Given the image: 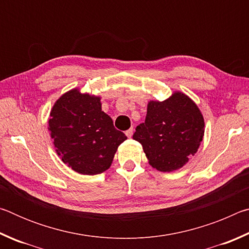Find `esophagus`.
<instances>
[{
  "mask_svg": "<svg viewBox=\"0 0 249 249\" xmlns=\"http://www.w3.org/2000/svg\"><path fill=\"white\" fill-rule=\"evenodd\" d=\"M125 134H126V136H127L128 138L132 137L133 136V128H129V129L126 130Z\"/></svg>",
  "mask_w": 249,
  "mask_h": 249,
  "instance_id": "obj_1",
  "label": "esophagus"
}]
</instances>
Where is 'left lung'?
I'll return each instance as SVG.
<instances>
[{
	"label": "left lung",
	"instance_id": "8db88e82",
	"mask_svg": "<svg viewBox=\"0 0 249 249\" xmlns=\"http://www.w3.org/2000/svg\"><path fill=\"white\" fill-rule=\"evenodd\" d=\"M204 135V120L199 107L181 92L162 102L150 101L145 123L133 138L141 142L149 165L159 171L177 170L195 155Z\"/></svg>",
	"mask_w": 249,
	"mask_h": 249
}]
</instances>
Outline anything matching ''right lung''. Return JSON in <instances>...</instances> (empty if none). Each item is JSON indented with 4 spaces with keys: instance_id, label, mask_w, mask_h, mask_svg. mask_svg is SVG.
Masks as SVG:
<instances>
[{
    "instance_id": "1",
    "label": "right lung",
    "mask_w": 249,
    "mask_h": 249,
    "mask_svg": "<svg viewBox=\"0 0 249 249\" xmlns=\"http://www.w3.org/2000/svg\"><path fill=\"white\" fill-rule=\"evenodd\" d=\"M99 96L73 89L60 96L50 112L49 130L59 157L82 175L108 169L126 138L102 111Z\"/></svg>"
}]
</instances>
